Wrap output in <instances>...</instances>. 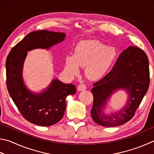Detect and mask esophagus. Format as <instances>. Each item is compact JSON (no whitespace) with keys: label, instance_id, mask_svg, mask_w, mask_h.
I'll list each match as a JSON object with an SVG mask.
<instances>
[{"label":"esophagus","instance_id":"1","mask_svg":"<svg viewBox=\"0 0 154 154\" xmlns=\"http://www.w3.org/2000/svg\"><path fill=\"white\" fill-rule=\"evenodd\" d=\"M85 89H86V86H85V84H83V83H81V84H79V86H78V88H77L78 91H79L85 90Z\"/></svg>","mask_w":154,"mask_h":154}]
</instances>
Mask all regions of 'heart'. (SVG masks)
Instances as JSON below:
<instances>
[{"mask_svg":"<svg viewBox=\"0 0 154 154\" xmlns=\"http://www.w3.org/2000/svg\"><path fill=\"white\" fill-rule=\"evenodd\" d=\"M116 56V49L97 40H83L77 44L73 56H66L65 66L71 74L85 67V77L90 80L102 77L110 69Z\"/></svg>","mask_w":154,"mask_h":154,"instance_id":"obj_1","label":"heart"}]
</instances>
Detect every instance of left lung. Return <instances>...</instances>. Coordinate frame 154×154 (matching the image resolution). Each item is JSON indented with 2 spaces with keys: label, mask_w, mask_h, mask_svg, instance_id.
I'll list each match as a JSON object with an SVG mask.
<instances>
[{
  "label": "left lung",
  "mask_w": 154,
  "mask_h": 154,
  "mask_svg": "<svg viewBox=\"0 0 154 154\" xmlns=\"http://www.w3.org/2000/svg\"><path fill=\"white\" fill-rule=\"evenodd\" d=\"M149 85V60L146 54L137 47H128L120 54L110 72L94 84L92 119L98 125L108 127L126 123L135 115ZM119 89H125L128 93L126 105L117 113L106 116L103 113L106 102Z\"/></svg>",
  "instance_id": "left-lung-1"
}]
</instances>
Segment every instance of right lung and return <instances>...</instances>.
I'll return each instance as SVG.
<instances>
[{
  "label": "right lung",
  "mask_w": 154,
  "mask_h": 154,
  "mask_svg": "<svg viewBox=\"0 0 154 154\" xmlns=\"http://www.w3.org/2000/svg\"><path fill=\"white\" fill-rule=\"evenodd\" d=\"M65 33L39 30L28 33L11 49L6 60L7 87L10 96L25 119L33 124L48 127L62 119L66 97L76 93L72 84L58 79L52 81L46 90L33 93L25 85L23 66L27 52L36 48L49 49L63 42Z\"/></svg>",
  "instance_id": "right-lung-1"
}]
</instances>
